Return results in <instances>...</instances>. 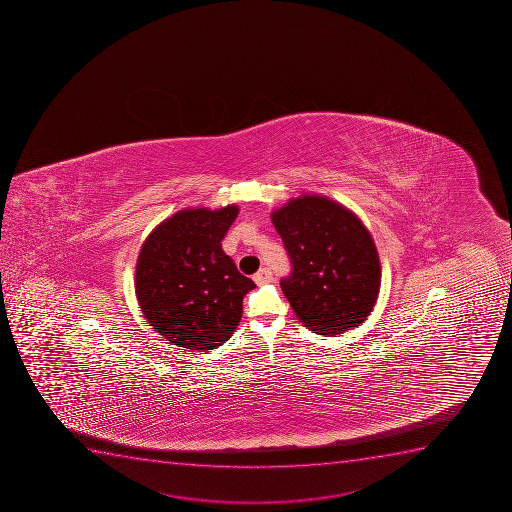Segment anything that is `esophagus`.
Masks as SVG:
<instances>
[{
  "label": "esophagus",
  "instance_id": "1",
  "mask_svg": "<svg viewBox=\"0 0 512 512\" xmlns=\"http://www.w3.org/2000/svg\"><path fill=\"white\" fill-rule=\"evenodd\" d=\"M272 277H274V274H272V270L267 269V267H264V269H260L257 274L253 275V280H255V284H267V282H270L272 280Z\"/></svg>",
  "mask_w": 512,
  "mask_h": 512
}]
</instances>
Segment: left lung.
<instances>
[{"mask_svg":"<svg viewBox=\"0 0 512 512\" xmlns=\"http://www.w3.org/2000/svg\"><path fill=\"white\" fill-rule=\"evenodd\" d=\"M272 223L292 264L280 287L297 319L325 337L362 324L379 295L380 260L359 217L330 198L300 195Z\"/></svg>","mask_w":512,"mask_h":512,"instance_id":"1","label":"left lung"}]
</instances>
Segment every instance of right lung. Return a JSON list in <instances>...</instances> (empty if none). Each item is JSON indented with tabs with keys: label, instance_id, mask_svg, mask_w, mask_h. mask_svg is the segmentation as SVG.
<instances>
[{
	"label": "right lung",
	"instance_id": "right-lung-1",
	"mask_svg": "<svg viewBox=\"0 0 512 512\" xmlns=\"http://www.w3.org/2000/svg\"><path fill=\"white\" fill-rule=\"evenodd\" d=\"M237 205L185 208L143 242L135 292L148 324L183 349L225 344L242 319L243 297L255 284L222 250Z\"/></svg>",
	"mask_w": 512,
	"mask_h": 512
}]
</instances>
